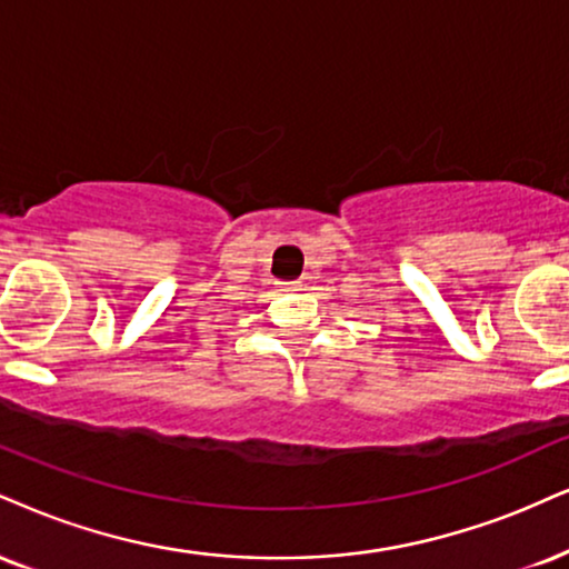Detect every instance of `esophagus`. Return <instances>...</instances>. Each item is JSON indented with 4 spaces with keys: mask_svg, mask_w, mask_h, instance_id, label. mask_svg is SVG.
<instances>
[{
    "mask_svg": "<svg viewBox=\"0 0 569 569\" xmlns=\"http://www.w3.org/2000/svg\"><path fill=\"white\" fill-rule=\"evenodd\" d=\"M282 290L284 292H300V290H303V284H300V282H282Z\"/></svg>",
    "mask_w": 569,
    "mask_h": 569,
    "instance_id": "34e87169",
    "label": "esophagus"
}]
</instances>
